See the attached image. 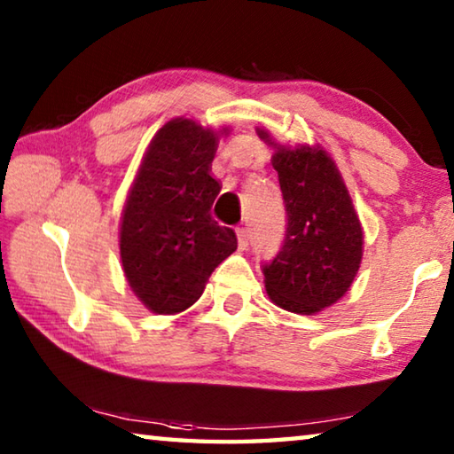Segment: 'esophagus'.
I'll return each instance as SVG.
<instances>
[{
	"label": "esophagus",
	"instance_id": "esophagus-1",
	"mask_svg": "<svg viewBox=\"0 0 454 454\" xmlns=\"http://www.w3.org/2000/svg\"><path fill=\"white\" fill-rule=\"evenodd\" d=\"M236 236H238V246H240V250H246L250 246V232L248 228H236Z\"/></svg>",
	"mask_w": 454,
	"mask_h": 454
}]
</instances>
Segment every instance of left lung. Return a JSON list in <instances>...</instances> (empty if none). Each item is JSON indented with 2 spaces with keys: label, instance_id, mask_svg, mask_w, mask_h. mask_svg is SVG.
I'll return each instance as SVG.
<instances>
[{
  "label": "left lung",
  "instance_id": "left-lung-1",
  "mask_svg": "<svg viewBox=\"0 0 454 454\" xmlns=\"http://www.w3.org/2000/svg\"><path fill=\"white\" fill-rule=\"evenodd\" d=\"M274 148L272 166L286 206V236L264 286L270 301L294 314L328 309L347 294L363 262L364 236L347 184L322 145H282L256 128Z\"/></svg>",
  "mask_w": 454,
  "mask_h": 454
}]
</instances>
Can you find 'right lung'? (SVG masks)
<instances>
[{
  "instance_id": "1",
  "label": "right lung",
  "mask_w": 454,
  "mask_h": 454,
  "mask_svg": "<svg viewBox=\"0 0 454 454\" xmlns=\"http://www.w3.org/2000/svg\"><path fill=\"white\" fill-rule=\"evenodd\" d=\"M190 118L158 129L137 168L120 220L128 286L153 314L190 309L210 274L236 250L232 228L212 218L220 182L212 176L220 136Z\"/></svg>"
}]
</instances>
